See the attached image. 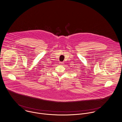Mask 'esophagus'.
<instances>
[{
	"label": "esophagus",
	"instance_id": "1",
	"mask_svg": "<svg viewBox=\"0 0 122 122\" xmlns=\"http://www.w3.org/2000/svg\"><path fill=\"white\" fill-rule=\"evenodd\" d=\"M60 64H61V65H63V62H60Z\"/></svg>",
	"mask_w": 122,
	"mask_h": 122
}]
</instances>
